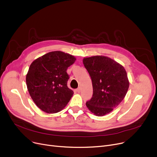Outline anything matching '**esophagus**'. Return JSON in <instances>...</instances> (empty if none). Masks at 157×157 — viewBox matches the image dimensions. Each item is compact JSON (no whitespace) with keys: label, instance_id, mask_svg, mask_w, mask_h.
Segmentation results:
<instances>
[{"label":"esophagus","instance_id":"1","mask_svg":"<svg viewBox=\"0 0 157 157\" xmlns=\"http://www.w3.org/2000/svg\"><path fill=\"white\" fill-rule=\"evenodd\" d=\"M76 91H77L78 93H80V92H81V88H77V89H76Z\"/></svg>","mask_w":157,"mask_h":157}]
</instances>
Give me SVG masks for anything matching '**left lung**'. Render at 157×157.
<instances>
[{
    "label": "left lung",
    "mask_w": 157,
    "mask_h": 157,
    "mask_svg": "<svg viewBox=\"0 0 157 157\" xmlns=\"http://www.w3.org/2000/svg\"><path fill=\"white\" fill-rule=\"evenodd\" d=\"M85 67L91 77L93 95L86 105L98 117L111 113L125 97L129 82L125 69L109 57L85 58Z\"/></svg>",
    "instance_id": "obj_1"
}]
</instances>
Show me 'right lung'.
Instances as JSON below:
<instances>
[{
	"instance_id": "add662e5",
	"label": "right lung",
	"mask_w": 157,
	"mask_h": 157,
	"mask_svg": "<svg viewBox=\"0 0 157 157\" xmlns=\"http://www.w3.org/2000/svg\"><path fill=\"white\" fill-rule=\"evenodd\" d=\"M76 58L60 51L52 52L33 62L26 76L29 92L39 108L56 113L67 105L73 95L67 86V69Z\"/></svg>"
}]
</instances>
